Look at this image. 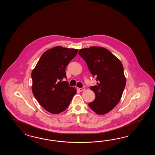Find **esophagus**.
<instances>
[{
  "label": "esophagus",
  "mask_w": 155,
  "mask_h": 155,
  "mask_svg": "<svg viewBox=\"0 0 155 155\" xmlns=\"http://www.w3.org/2000/svg\"><path fill=\"white\" fill-rule=\"evenodd\" d=\"M78 90L80 91H84V90H85V88L84 87H82V88H78Z\"/></svg>",
  "instance_id": "obj_1"
}]
</instances>
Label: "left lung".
Wrapping results in <instances>:
<instances>
[{
  "mask_svg": "<svg viewBox=\"0 0 155 155\" xmlns=\"http://www.w3.org/2000/svg\"><path fill=\"white\" fill-rule=\"evenodd\" d=\"M79 54L97 81L90 87L96 97L89 107L97 114H106L118 104L125 87L122 63L109 50L100 46L80 49Z\"/></svg>",
  "mask_w": 155,
  "mask_h": 155,
  "instance_id": "1",
  "label": "left lung"
}]
</instances>
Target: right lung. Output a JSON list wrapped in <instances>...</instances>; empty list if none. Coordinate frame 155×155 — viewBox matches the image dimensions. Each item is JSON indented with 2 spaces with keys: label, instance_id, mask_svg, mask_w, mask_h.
Here are the masks:
<instances>
[{
  "label": "right lung",
  "instance_id": "1",
  "mask_svg": "<svg viewBox=\"0 0 155 155\" xmlns=\"http://www.w3.org/2000/svg\"><path fill=\"white\" fill-rule=\"evenodd\" d=\"M78 50L55 46L43 53L31 73L32 92L37 101L47 111L58 114L65 110L76 94L70 87L65 69L76 56Z\"/></svg>",
  "mask_w": 155,
  "mask_h": 155
}]
</instances>
